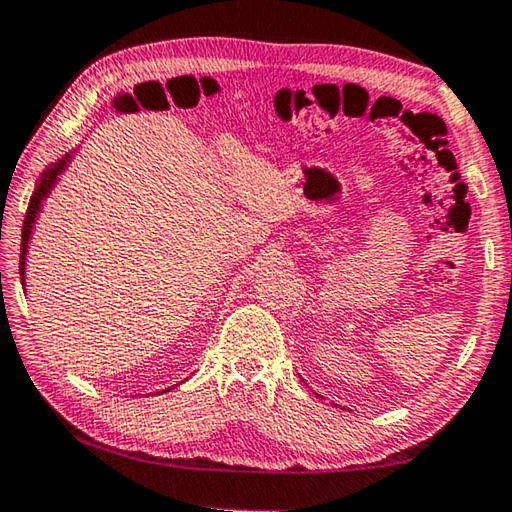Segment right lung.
<instances>
[{
    "label": "right lung",
    "mask_w": 512,
    "mask_h": 512,
    "mask_svg": "<svg viewBox=\"0 0 512 512\" xmlns=\"http://www.w3.org/2000/svg\"><path fill=\"white\" fill-rule=\"evenodd\" d=\"M67 158H63L60 162H56L54 167L47 169L42 173L40 183L36 187V192H33L29 207H27V214H24V225H22V248H20V275H22V284H24V259H27V246H29V239H31V228H33V221H36V214L40 212V205L45 198L49 196V189L54 187L56 183V176L60 171L65 169Z\"/></svg>",
    "instance_id": "obj_1"
}]
</instances>
